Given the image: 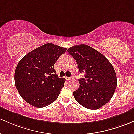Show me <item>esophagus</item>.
Segmentation results:
<instances>
[{
    "label": "esophagus",
    "instance_id": "34e87169",
    "mask_svg": "<svg viewBox=\"0 0 134 134\" xmlns=\"http://www.w3.org/2000/svg\"><path fill=\"white\" fill-rule=\"evenodd\" d=\"M65 79L67 81H70L72 79V78L70 77H65Z\"/></svg>",
    "mask_w": 134,
    "mask_h": 134
}]
</instances>
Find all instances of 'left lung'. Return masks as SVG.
<instances>
[{
    "label": "left lung",
    "mask_w": 134,
    "mask_h": 134,
    "mask_svg": "<svg viewBox=\"0 0 134 134\" xmlns=\"http://www.w3.org/2000/svg\"><path fill=\"white\" fill-rule=\"evenodd\" d=\"M77 62L85 78L79 79V88L73 92L79 104L97 109L113 97L117 86L116 74L112 64L102 54L86 44L73 46L67 49Z\"/></svg>",
    "instance_id": "obj_1"
}]
</instances>
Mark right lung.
<instances>
[{"mask_svg":"<svg viewBox=\"0 0 134 134\" xmlns=\"http://www.w3.org/2000/svg\"><path fill=\"white\" fill-rule=\"evenodd\" d=\"M66 51V48L48 43L20 60L14 72V82L20 96L26 102L41 108L57 99L65 79L58 77L54 65Z\"/></svg>","mask_w":134,"mask_h":134,"instance_id":"add662e5","label":"right lung"}]
</instances>
